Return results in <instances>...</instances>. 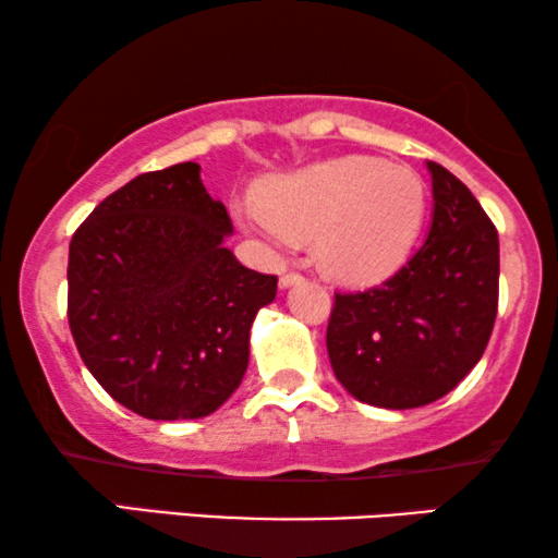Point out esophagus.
I'll return each mask as SVG.
<instances>
[{
	"label": "esophagus",
	"mask_w": 558,
	"mask_h": 558,
	"mask_svg": "<svg viewBox=\"0 0 558 558\" xmlns=\"http://www.w3.org/2000/svg\"><path fill=\"white\" fill-rule=\"evenodd\" d=\"M300 281H302V277H300V274L289 271V274H281V279H279V287H281V289H289V287L300 284Z\"/></svg>",
	"instance_id": "obj_1"
}]
</instances>
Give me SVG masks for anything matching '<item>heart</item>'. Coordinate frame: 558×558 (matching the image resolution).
<instances>
[{
  "label": "heart",
  "mask_w": 558,
  "mask_h": 558,
  "mask_svg": "<svg viewBox=\"0 0 558 558\" xmlns=\"http://www.w3.org/2000/svg\"><path fill=\"white\" fill-rule=\"evenodd\" d=\"M239 218L281 248L315 239L327 277L373 287L409 262L424 228L426 187L411 167L350 155L264 182Z\"/></svg>",
  "instance_id": "b5f03b06"
}]
</instances>
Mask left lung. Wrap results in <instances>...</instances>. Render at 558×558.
Masks as SVG:
<instances>
[{
    "mask_svg": "<svg viewBox=\"0 0 558 558\" xmlns=\"http://www.w3.org/2000/svg\"><path fill=\"white\" fill-rule=\"evenodd\" d=\"M432 226L376 289L335 294L327 355L357 401L416 409L441 399L483 357L498 315V231L468 185L437 162Z\"/></svg>",
    "mask_w": 558,
    "mask_h": 558,
    "instance_id": "left-lung-1",
    "label": "left lung"
}]
</instances>
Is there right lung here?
<instances>
[{
  "label": "right lung",
  "instance_id": "1",
  "mask_svg": "<svg viewBox=\"0 0 558 558\" xmlns=\"http://www.w3.org/2000/svg\"><path fill=\"white\" fill-rule=\"evenodd\" d=\"M231 233L195 162L140 174L73 233L68 323L121 407L155 422L201 418L241 386L277 277L246 269L226 248Z\"/></svg>",
  "mask_w": 558,
  "mask_h": 558
}]
</instances>
